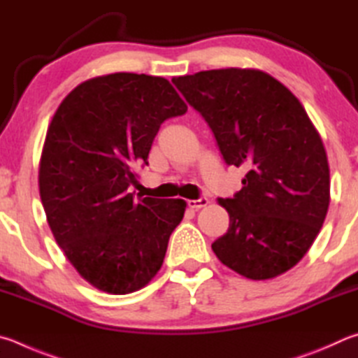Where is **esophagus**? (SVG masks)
I'll list each match as a JSON object with an SVG mask.
<instances>
[{
    "label": "esophagus",
    "mask_w": 358,
    "mask_h": 358,
    "mask_svg": "<svg viewBox=\"0 0 358 358\" xmlns=\"http://www.w3.org/2000/svg\"><path fill=\"white\" fill-rule=\"evenodd\" d=\"M208 203H209V199L206 198V196H199L198 199H189V201H187V204H189V208L196 209V210L204 208V206H208Z\"/></svg>",
    "instance_id": "obj_1"
}]
</instances>
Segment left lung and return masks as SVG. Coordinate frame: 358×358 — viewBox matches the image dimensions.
I'll use <instances>...</instances> for the list:
<instances>
[{
    "instance_id": "8db88e82",
    "label": "left lung",
    "mask_w": 358,
    "mask_h": 358,
    "mask_svg": "<svg viewBox=\"0 0 358 358\" xmlns=\"http://www.w3.org/2000/svg\"><path fill=\"white\" fill-rule=\"evenodd\" d=\"M215 136L242 190L220 198L228 233L212 243L224 266L252 280L285 273L315 242L330 203L321 136L299 99L268 73L217 69L171 80Z\"/></svg>"
}]
</instances>
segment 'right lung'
I'll return each instance as SVG.
<instances>
[{
  "label": "right lung",
  "instance_id": "right-lung-1",
  "mask_svg": "<svg viewBox=\"0 0 358 358\" xmlns=\"http://www.w3.org/2000/svg\"><path fill=\"white\" fill-rule=\"evenodd\" d=\"M185 111L168 80L119 72L78 85L55 113L41 157L42 206L67 259L100 291H138L160 271L185 201L130 192L160 125Z\"/></svg>",
  "mask_w": 358,
  "mask_h": 358
}]
</instances>
